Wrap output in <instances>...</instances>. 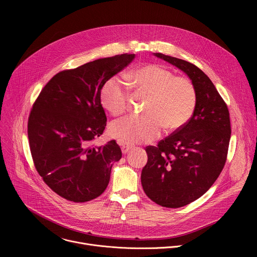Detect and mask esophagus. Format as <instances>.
I'll return each instance as SVG.
<instances>
[{
    "mask_svg": "<svg viewBox=\"0 0 257 257\" xmlns=\"http://www.w3.org/2000/svg\"><path fill=\"white\" fill-rule=\"evenodd\" d=\"M133 148H134L133 144L123 143V144H122V153L125 155V154H127L129 151H131Z\"/></svg>",
    "mask_w": 257,
    "mask_h": 257,
    "instance_id": "1",
    "label": "esophagus"
}]
</instances>
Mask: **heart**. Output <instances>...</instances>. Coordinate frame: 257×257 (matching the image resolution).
<instances>
[{"mask_svg":"<svg viewBox=\"0 0 257 257\" xmlns=\"http://www.w3.org/2000/svg\"><path fill=\"white\" fill-rule=\"evenodd\" d=\"M129 85L148 95L143 116L130 115L109 125V134L127 143L149 142L158 138L164 127L168 131L182 128L191 119L197 102L193 82L176 76L161 65L148 64L126 75ZM127 82L119 76L109 77L101 86L100 102L113 116L126 112L130 91Z\"/></svg>","mask_w":257,"mask_h":257,"instance_id":"1","label":"heart"}]
</instances>
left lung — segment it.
<instances>
[{
    "instance_id": "8db88e82",
    "label": "left lung",
    "mask_w": 257,
    "mask_h": 257,
    "mask_svg": "<svg viewBox=\"0 0 257 257\" xmlns=\"http://www.w3.org/2000/svg\"><path fill=\"white\" fill-rule=\"evenodd\" d=\"M155 56L184 71L192 80L197 102L186 125L145 148L142 169L145 194L164 207L178 208L202 196L224 169L231 138L230 113L211 80L197 66L171 56Z\"/></svg>"
}]
</instances>
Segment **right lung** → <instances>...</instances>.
<instances>
[{
	"label": "right lung",
	"instance_id": "1",
	"mask_svg": "<svg viewBox=\"0 0 257 257\" xmlns=\"http://www.w3.org/2000/svg\"><path fill=\"white\" fill-rule=\"evenodd\" d=\"M134 58L123 54L63 70L32 104L27 134L34 167L46 184L69 201L98 197L113 164L122 158L116 140L94 144L106 126L100 89Z\"/></svg>",
	"mask_w": 257,
	"mask_h": 257
}]
</instances>
